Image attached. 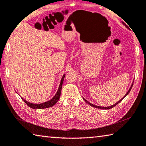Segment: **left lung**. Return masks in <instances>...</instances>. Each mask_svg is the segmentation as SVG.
I'll return each instance as SVG.
<instances>
[{"label":"left lung","instance_id":"8db88e82","mask_svg":"<svg viewBox=\"0 0 146 146\" xmlns=\"http://www.w3.org/2000/svg\"><path fill=\"white\" fill-rule=\"evenodd\" d=\"M122 23V24L123 25H125V27H126L127 28H128V29H129V28H128V26L125 23H123V22H121ZM134 81V80H133ZM133 82H132V85H131V86H130V88H129V90H128V92L126 93V94H125V95L123 96V98H122L120 100H119V101H118L117 102H116V103L115 104H113V105H112V106H107V107H102V106H96V105H94V104H92V103H90V102H88V101H87L86 99H84V98H83V99H84V101H85V102H87V104H89L90 106H91L92 107H94V108H99V109H102V110H110V109H111V108H113V107H115V106H116L117 104H118V103H119V102H120L125 97H126L128 94H129V92H130V91L131 90V89H132V86H133Z\"/></svg>","mask_w":146,"mask_h":146}]
</instances>
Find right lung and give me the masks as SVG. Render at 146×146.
Wrapping results in <instances>:
<instances>
[{
	"label": "right lung",
	"instance_id": "right-lung-1",
	"mask_svg": "<svg viewBox=\"0 0 146 146\" xmlns=\"http://www.w3.org/2000/svg\"><path fill=\"white\" fill-rule=\"evenodd\" d=\"M66 74L63 75V76H62L61 80V82H60L59 86L58 89V91L56 94V95L54 96L53 98L50 99L49 101H48L47 102H43V103L40 104H34V103H31V102H28L27 101H26L23 98H21V96H20L22 100L26 104H27L28 106L31 108H33V109H45V108H50L53 106L54 105H55L57 102L59 101V99L60 98V96H61V88L62 86V84H63V81H64V78L65 77Z\"/></svg>",
	"mask_w": 146,
	"mask_h": 146
}]
</instances>
